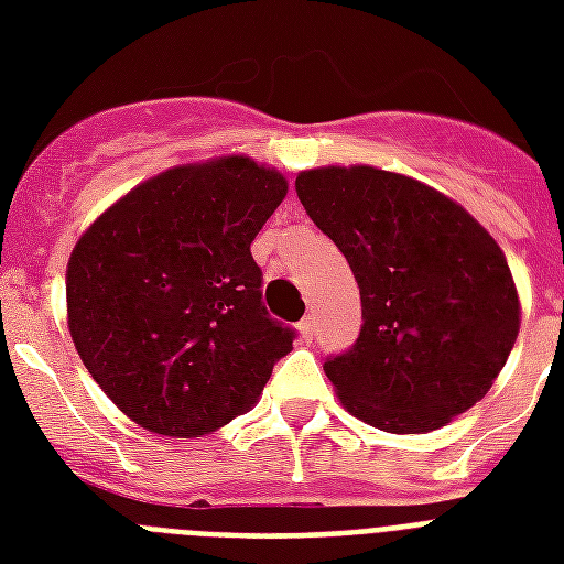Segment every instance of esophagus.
<instances>
[{
  "instance_id": "1",
  "label": "esophagus",
  "mask_w": 564,
  "mask_h": 564,
  "mask_svg": "<svg viewBox=\"0 0 564 564\" xmlns=\"http://www.w3.org/2000/svg\"><path fill=\"white\" fill-rule=\"evenodd\" d=\"M313 334H316V322H313V316H307L299 325V336L304 339V343H310V339H313Z\"/></svg>"
}]
</instances>
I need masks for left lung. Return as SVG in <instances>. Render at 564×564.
<instances>
[{
    "label": "left lung",
    "mask_w": 564,
    "mask_h": 564,
    "mask_svg": "<svg viewBox=\"0 0 564 564\" xmlns=\"http://www.w3.org/2000/svg\"><path fill=\"white\" fill-rule=\"evenodd\" d=\"M295 189L360 286V339L325 362L345 410L386 433H430L482 401L521 330L489 230L451 195L366 163L304 170Z\"/></svg>",
    "instance_id": "left-lung-1"
}]
</instances>
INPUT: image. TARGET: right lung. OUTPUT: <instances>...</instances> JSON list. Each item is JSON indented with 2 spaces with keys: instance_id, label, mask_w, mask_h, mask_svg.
I'll return each instance as SVG.
<instances>
[{
  "instance_id": "add662e5",
  "label": "right lung",
  "mask_w": 564,
  "mask_h": 564,
  "mask_svg": "<svg viewBox=\"0 0 564 564\" xmlns=\"http://www.w3.org/2000/svg\"><path fill=\"white\" fill-rule=\"evenodd\" d=\"M286 178L246 154L128 189L75 242L66 327L101 392L143 430L195 438L260 401L292 330L265 316L251 242Z\"/></svg>"
}]
</instances>
